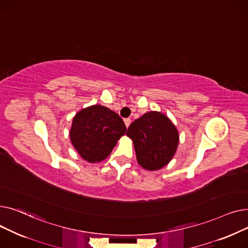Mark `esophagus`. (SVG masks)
Segmentation results:
<instances>
[{"label": "esophagus", "mask_w": 248, "mask_h": 248, "mask_svg": "<svg viewBox=\"0 0 248 248\" xmlns=\"http://www.w3.org/2000/svg\"><path fill=\"white\" fill-rule=\"evenodd\" d=\"M131 122H132L131 119H125V120H124V124H125L126 127L129 126V124H131Z\"/></svg>", "instance_id": "1"}]
</instances>
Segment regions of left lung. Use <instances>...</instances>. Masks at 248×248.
<instances>
[{
  "instance_id": "left-lung-1",
  "label": "left lung",
  "mask_w": 248,
  "mask_h": 248,
  "mask_svg": "<svg viewBox=\"0 0 248 248\" xmlns=\"http://www.w3.org/2000/svg\"><path fill=\"white\" fill-rule=\"evenodd\" d=\"M138 163L148 171H157L171 162L179 145V132L167 115L149 111L129 125Z\"/></svg>"
}]
</instances>
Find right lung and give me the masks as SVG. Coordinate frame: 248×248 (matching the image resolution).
Returning <instances> with one entry per match:
<instances>
[{
  "mask_svg": "<svg viewBox=\"0 0 248 248\" xmlns=\"http://www.w3.org/2000/svg\"><path fill=\"white\" fill-rule=\"evenodd\" d=\"M126 132L120 115L100 104L78 111L69 132L71 144L80 157L89 163L106 160Z\"/></svg>",
  "mask_w": 248,
  "mask_h": 248,
  "instance_id": "1",
  "label": "right lung"
}]
</instances>
